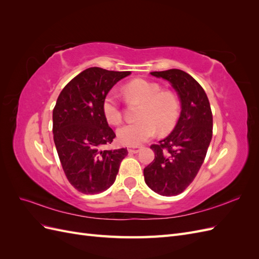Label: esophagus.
Instances as JSON below:
<instances>
[{
  "label": "esophagus",
  "mask_w": 259,
  "mask_h": 259,
  "mask_svg": "<svg viewBox=\"0 0 259 259\" xmlns=\"http://www.w3.org/2000/svg\"><path fill=\"white\" fill-rule=\"evenodd\" d=\"M140 149H142V147L135 146V147H128L127 150L130 153H138L140 151Z\"/></svg>",
  "instance_id": "1"
}]
</instances>
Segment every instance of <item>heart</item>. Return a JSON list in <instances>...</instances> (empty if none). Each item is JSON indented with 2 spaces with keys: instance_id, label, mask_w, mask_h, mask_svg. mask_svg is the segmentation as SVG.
Segmentation results:
<instances>
[{
  "instance_id": "obj_1",
  "label": "heart",
  "mask_w": 259,
  "mask_h": 259,
  "mask_svg": "<svg viewBox=\"0 0 259 259\" xmlns=\"http://www.w3.org/2000/svg\"><path fill=\"white\" fill-rule=\"evenodd\" d=\"M130 95L144 101L140 119L117 130V139L123 145L135 147L152 138L158 130L167 133L175 127L180 115V103L175 94L162 92L158 83L143 79L132 81L127 85ZM103 114L113 125L122 121V111L116 92L110 91L104 98Z\"/></svg>"
}]
</instances>
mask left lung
Listing matches in <instances>:
<instances>
[{"label":"left lung","instance_id":"1","mask_svg":"<svg viewBox=\"0 0 259 259\" xmlns=\"http://www.w3.org/2000/svg\"><path fill=\"white\" fill-rule=\"evenodd\" d=\"M177 92L182 111L175 128L159 145H151L154 160L144 168L147 186L165 197L182 193L204 162L213 136V114L202 86L179 69L151 72Z\"/></svg>","mask_w":259,"mask_h":259}]
</instances>
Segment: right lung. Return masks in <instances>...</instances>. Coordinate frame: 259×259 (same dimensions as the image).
<instances>
[{
	"mask_svg": "<svg viewBox=\"0 0 259 259\" xmlns=\"http://www.w3.org/2000/svg\"><path fill=\"white\" fill-rule=\"evenodd\" d=\"M130 74L89 68L73 77L57 98L53 110L54 143L69 183L84 194L110 188L127 155L126 148L101 149L115 137L101 106L113 85Z\"/></svg>",
	"mask_w": 259,
	"mask_h": 259,
	"instance_id": "add662e5",
	"label": "right lung"
}]
</instances>
